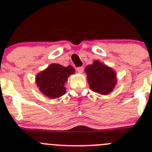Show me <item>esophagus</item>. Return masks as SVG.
I'll use <instances>...</instances> for the list:
<instances>
[{
  "label": "esophagus",
  "instance_id": "1",
  "mask_svg": "<svg viewBox=\"0 0 152 152\" xmlns=\"http://www.w3.org/2000/svg\"><path fill=\"white\" fill-rule=\"evenodd\" d=\"M77 71L79 72V73H82L84 72V68L83 67H79V68H77Z\"/></svg>",
  "mask_w": 152,
  "mask_h": 152
}]
</instances>
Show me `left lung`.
<instances>
[{
  "instance_id": "left-lung-1",
  "label": "left lung",
  "mask_w": 152,
  "mask_h": 152,
  "mask_svg": "<svg viewBox=\"0 0 152 152\" xmlns=\"http://www.w3.org/2000/svg\"><path fill=\"white\" fill-rule=\"evenodd\" d=\"M90 89L102 95H107L113 91L117 84L116 72L98 60L85 68Z\"/></svg>"
}]
</instances>
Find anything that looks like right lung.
I'll return each mask as SVG.
<instances>
[{
	"instance_id": "add662e5",
	"label": "right lung",
	"mask_w": 152,
	"mask_h": 152,
	"mask_svg": "<svg viewBox=\"0 0 152 152\" xmlns=\"http://www.w3.org/2000/svg\"><path fill=\"white\" fill-rule=\"evenodd\" d=\"M75 70L71 65L64 67L59 64H51L36 76V84L44 96L56 99L66 93L65 84Z\"/></svg>"
}]
</instances>
